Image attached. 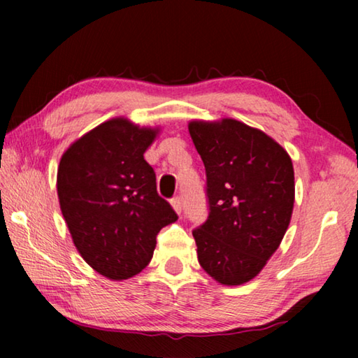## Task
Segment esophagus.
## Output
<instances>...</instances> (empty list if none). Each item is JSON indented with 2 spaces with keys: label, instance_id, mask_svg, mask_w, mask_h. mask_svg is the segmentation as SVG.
<instances>
[{
  "label": "esophagus",
  "instance_id": "obj_1",
  "mask_svg": "<svg viewBox=\"0 0 358 358\" xmlns=\"http://www.w3.org/2000/svg\"><path fill=\"white\" fill-rule=\"evenodd\" d=\"M171 203H172V207H173V210L177 211V215H181V199L177 196V197H173L172 201H171Z\"/></svg>",
  "mask_w": 358,
  "mask_h": 358
}]
</instances>
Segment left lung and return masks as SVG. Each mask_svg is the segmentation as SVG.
Returning <instances> with one entry per match:
<instances>
[{"label":"left lung","instance_id":"8db88e82","mask_svg":"<svg viewBox=\"0 0 358 358\" xmlns=\"http://www.w3.org/2000/svg\"><path fill=\"white\" fill-rule=\"evenodd\" d=\"M187 129L207 173L208 217L192 230L199 264L224 286H240L260 273L289 227L292 161L237 120L191 121Z\"/></svg>","mask_w":358,"mask_h":358}]
</instances>
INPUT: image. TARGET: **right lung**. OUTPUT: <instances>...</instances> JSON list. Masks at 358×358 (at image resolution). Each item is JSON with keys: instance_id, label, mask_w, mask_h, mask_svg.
<instances>
[{"instance_id": "1", "label": "right lung", "mask_w": 358, "mask_h": 358, "mask_svg": "<svg viewBox=\"0 0 358 358\" xmlns=\"http://www.w3.org/2000/svg\"><path fill=\"white\" fill-rule=\"evenodd\" d=\"M156 134L113 118L76 141L59 161L57 191L72 241L108 280L141 273L153 257L156 235L178 220L143 157Z\"/></svg>"}]
</instances>
